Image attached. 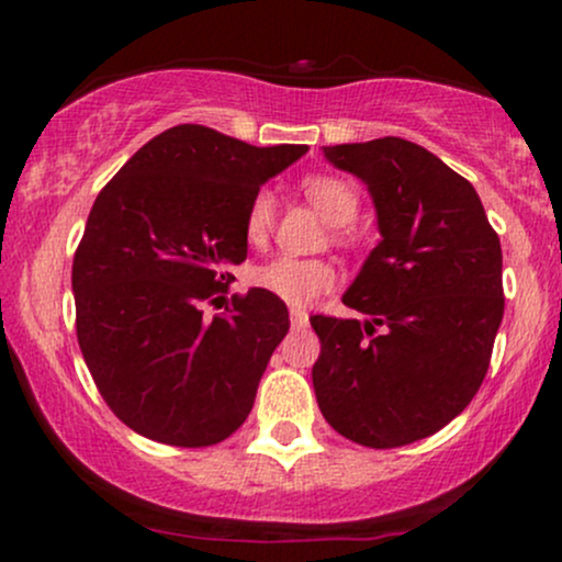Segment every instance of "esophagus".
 I'll return each mask as SVG.
<instances>
[{"mask_svg": "<svg viewBox=\"0 0 562 562\" xmlns=\"http://www.w3.org/2000/svg\"><path fill=\"white\" fill-rule=\"evenodd\" d=\"M290 325H293V330H301L308 325V314L303 308H290Z\"/></svg>", "mask_w": 562, "mask_h": 562, "instance_id": "obj_1", "label": "esophagus"}]
</instances>
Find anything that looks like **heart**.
Masks as SVG:
<instances>
[{"label":"heart","instance_id":"obj_1","mask_svg":"<svg viewBox=\"0 0 562 562\" xmlns=\"http://www.w3.org/2000/svg\"><path fill=\"white\" fill-rule=\"evenodd\" d=\"M301 187L303 195L314 203V209L335 227H344V224L353 222V216H357L359 192L348 179L317 173V177L303 179ZM272 224L274 195L269 190L256 192L254 200L248 203V211H245V237L250 243H263ZM250 280H254L256 288L272 293L274 299L293 303V306H303V303H312L319 293L333 288L335 269L319 259L277 256V259L256 267Z\"/></svg>","mask_w":562,"mask_h":562}]
</instances>
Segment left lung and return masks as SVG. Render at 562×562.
<instances>
[{
    "label": "left lung",
    "instance_id": "8db88e82",
    "mask_svg": "<svg viewBox=\"0 0 562 562\" xmlns=\"http://www.w3.org/2000/svg\"><path fill=\"white\" fill-rule=\"evenodd\" d=\"M367 184L380 243L346 290L359 319L312 317V380L340 436L393 449L454 420L486 378L505 314L502 245L479 192L402 137L322 147Z\"/></svg>",
    "mask_w": 562,
    "mask_h": 562
}]
</instances>
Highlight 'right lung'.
Listing matches in <instances>:
<instances>
[{"instance_id": "1", "label": "right lung", "mask_w": 562, "mask_h": 562, "mask_svg": "<svg viewBox=\"0 0 562 562\" xmlns=\"http://www.w3.org/2000/svg\"><path fill=\"white\" fill-rule=\"evenodd\" d=\"M306 145L254 147L179 124L139 147L102 187L74 256L76 335L113 415L171 447H211L254 409L269 357L285 338V301L227 290L248 256L245 211Z\"/></svg>"}]
</instances>
